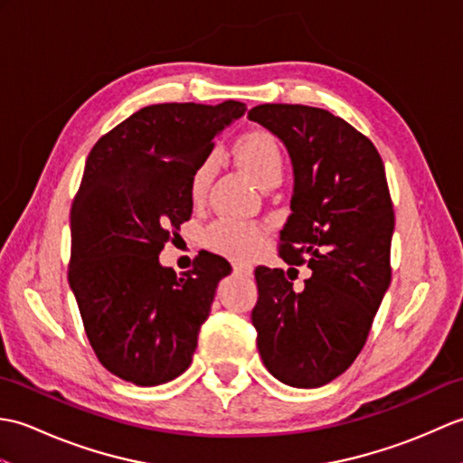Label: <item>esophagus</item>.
I'll return each mask as SVG.
<instances>
[{"label": "esophagus", "instance_id": "1", "mask_svg": "<svg viewBox=\"0 0 463 463\" xmlns=\"http://www.w3.org/2000/svg\"><path fill=\"white\" fill-rule=\"evenodd\" d=\"M232 270H234V274H239V277H250L252 274V269L249 267V264H234Z\"/></svg>", "mask_w": 463, "mask_h": 463}]
</instances>
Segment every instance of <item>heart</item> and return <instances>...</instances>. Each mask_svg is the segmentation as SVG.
Returning <instances> with one entry per match:
<instances>
[{
  "mask_svg": "<svg viewBox=\"0 0 463 463\" xmlns=\"http://www.w3.org/2000/svg\"><path fill=\"white\" fill-rule=\"evenodd\" d=\"M234 156H237L242 171L262 189L269 184L280 183L284 173V153L279 139L270 131L252 129L241 135V139L234 145ZM213 171V156H204L199 166L193 171L189 193L194 203H199L204 196ZM206 242H209L213 250L224 254V257L244 260L252 257L254 250L259 249L260 229L252 222L219 219L206 231Z\"/></svg>",
  "mask_w": 463,
  "mask_h": 463,
  "instance_id": "b5f03b06",
  "label": "heart"
}]
</instances>
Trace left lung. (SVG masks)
Instances as JSON below:
<instances>
[{
    "mask_svg": "<svg viewBox=\"0 0 463 463\" xmlns=\"http://www.w3.org/2000/svg\"><path fill=\"white\" fill-rule=\"evenodd\" d=\"M249 119L290 155L292 213L280 257L312 270L300 292L280 269L254 270L257 346L282 383L320 388L356 360L390 287L394 206L386 171L368 137L318 107L267 103Z\"/></svg>",
    "mask_w": 463,
    "mask_h": 463,
    "instance_id": "obj_1",
    "label": "left lung"
}]
</instances>
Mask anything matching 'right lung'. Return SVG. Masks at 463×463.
I'll return each mask as SVG.
<instances>
[{"label": "right lung", "instance_id": "obj_1", "mask_svg": "<svg viewBox=\"0 0 463 463\" xmlns=\"http://www.w3.org/2000/svg\"><path fill=\"white\" fill-rule=\"evenodd\" d=\"M247 105L143 107L103 135L71 206L69 287L97 358L135 386H159L191 366L231 264L199 252L181 277L159 254L191 219L193 171Z\"/></svg>", "mask_w": 463, "mask_h": 463}]
</instances>
